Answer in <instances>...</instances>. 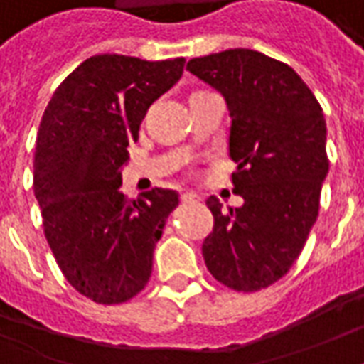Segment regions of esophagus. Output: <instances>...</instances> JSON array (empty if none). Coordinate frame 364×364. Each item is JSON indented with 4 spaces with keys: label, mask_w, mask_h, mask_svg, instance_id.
Masks as SVG:
<instances>
[{
    "label": "esophagus",
    "mask_w": 364,
    "mask_h": 364,
    "mask_svg": "<svg viewBox=\"0 0 364 364\" xmlns=\"http://www.w3.org/2000/svg\"><path fill=\"white\" fill-rule=\"evenodd\" d=\"M181 200L183 203H197V200H200V197L195 193H183Z\"/></svg>",
    "instance_id": "1"
}]
</instances>
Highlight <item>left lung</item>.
Instances as JSON below:
<instances>
[{
  "label": "left lung",
  "mask_w": 364,
  "mask_h": 364,
  "mask_svg": "<svg viewBox=\"0 0 364 364\" xmlns=\"http://www.w3.org/2000/svg\"><path fill=\"white\" fill-rule=\"evenodd\" d=\"M187 70L225 96L232 183L244 199L238 208L207 199L215 226L205 264L226 288L258 291L288 274L319 215L329 171L323 110L294 68L258 50L191 58Z\"/></svg>",
  "instance_id": "left-lung-1"
}]
</instances>
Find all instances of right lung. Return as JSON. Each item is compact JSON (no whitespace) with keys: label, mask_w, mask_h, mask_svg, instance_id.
Segmentation results:
<instances>
[{"label":"right lung","mask_w":364,"mask_h":364,"mask_svg":"<svg viewBox=\"0 0 364 364\" xmlns=\"http://www.w3.org/2000/svg\"><path fill=\"white\" fill-rule=\"evenodd\" d=\"M185 58L96 55L60 82L41 120L33 189L45 238L68 284L104 306L146 288L154 250L179 205L169 189L120 191L147 108L181 78Z\"/></svg>","instance_id":"obj_1"}]
</instances>
